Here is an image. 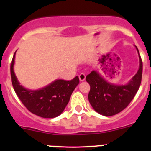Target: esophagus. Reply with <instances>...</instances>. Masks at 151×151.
<instances>
[{"label": "esophagus", "instance_id": "esophagus-1", "mask_svg": "<svg viewBox=\"0 0 151 151\" xmlns=\"http://www.w3.org/2000/svg\"><path fill=\"white\" fill-rule=\"evenodd\" d=\"M79 79L81 82H83L85 80V74H83V73H81V74L79 75Z\"/></svg>", "mask_w": 151, "mask_h": 151}]
</instances>
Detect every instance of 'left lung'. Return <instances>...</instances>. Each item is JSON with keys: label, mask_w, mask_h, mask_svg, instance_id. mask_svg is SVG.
Wrapping results in <instances>:
<instances>
[{"label": "left lung", "mask_w": 151, "mask_h": 151, "mask_svg": "<svg viewBox=\"0 0 151 151\" xmlns=\"http://www.w3.org/2000/svg\"><path fill=\"white\" fill-rule=\"evenodd\" d=\"M136 47L139 59L137 72L125 85L109 83L99 72L92 71L86 77L91 86L88 100L94 110L104 116H112L123 110L132 101L141 84L142 62L139 50Z\"/></svg>", "instance_id": "8db88e82"}]
</instances>
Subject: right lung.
Masks as SVG:
<instances>
[{
	"label": "right lung",
	"mask_w": 151,
	"mask_h": 151,
	"mask_svg": "<svg viewBox=\"0 0 151 151\" xmlns=\"http://www.w3.org/2000/svg\"><path fill=\"white\" fill-rule=\"evenodd\" d=\"M16 52L11 63V77L14 89L20 101L30 112L42 118H53L60 115L80 83L79 77L77 76L69 81L55 80L38 90L27 89L20 85L14 71Z\"/></svg>",
	"instance_id": "1"
}]
</instances>
